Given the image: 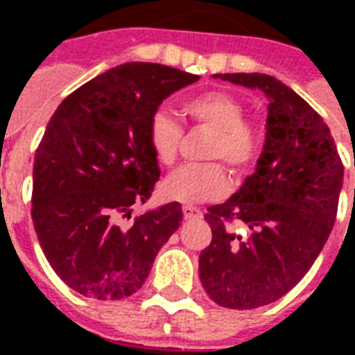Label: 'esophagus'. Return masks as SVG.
<instances>
[{
	"label": "esophagus",
	"instance_id": "34e87169",
	"mask_svg": "<svg viewBox=\"0 0 355 355\" xmlns=\"http://www.w3.org/2000/svg\"><path fill=\"white\" fill-rule=\"evenodd\" d=\"M182 214H184V219H186V221H191V219H200V217H202V211L197 210V208H191V206H184Z\"/></svg>",
	"mask_w": 355,
	"mask_h": 355
}]
</instances>
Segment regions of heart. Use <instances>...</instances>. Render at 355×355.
<instances>
[{
    "mask_svg": "<svg viewBox=\"0 0 355 355\" xmlns=\"http://www.w3.org/2000/svg\"><path fill=\"white\" fill-rule=\"evenodd\" d=\"M184 112L200 125L211 128L216 136L210 145V158H223L228 166L243 171L254 164L261 149L259 128L243 119L245 108L232 94L221 90L205 92L184 105ZM147 139L156 160L171 166L177 160L182 127L166 110H156L147 125ZM230 188L225 167L217 162L189 164L178 167L162 186L169 200L180 205H200L225 197Z\"/></svg>",
    "mask_w": 355,
    "mask_h": 355,
    "instance_id": "b5f03b06",
    "label": "heart"
}]
</instances>
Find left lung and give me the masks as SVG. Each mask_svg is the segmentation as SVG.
Wrapping results in <instances>:
<instances>
[{
	"label": "left lung",
	"mask_w": 355,
	"mask_h": 355,
	"mask_svg": "<svg viewBox=\"0 0 355 355\" xmlns=\"http://www.w3.org/2000/svg\"><path fill=\"white\" fill-rule=\"evenodd\" d=\"M214 79L259 90L269 107L256 171L205 216L211 243L200 252L199 276L223 308H261L291 291L328 241L345 169L328 125L282 80L265 73ZM232 220L253 234H236Z\"/></svg>",
	"instance_id": "left-lung-1"
}]
</instances>
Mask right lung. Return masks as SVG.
Returning a JSON list of instances; mask_svg holds the SVG:
<instances>
[{
    "label": "right lung",
    "mask_w": 355,
    "mask_h": 355,
    "mask_svg": "<svg viewBox=\"0 0 355 355\" xmlns=\"http://www.w3.org/2000/svg\"><path fill=\"white\" fill-rule=\"evenodd\" d=\"M199 75L127 62L69 94L47 123L33 167V223L47 261L83 297L121 300L144 286L182 223L178 202L136 217L160 178L147 125Z\"/></svg>",
    "instance_id": "add662e5"
}]
</instances>
